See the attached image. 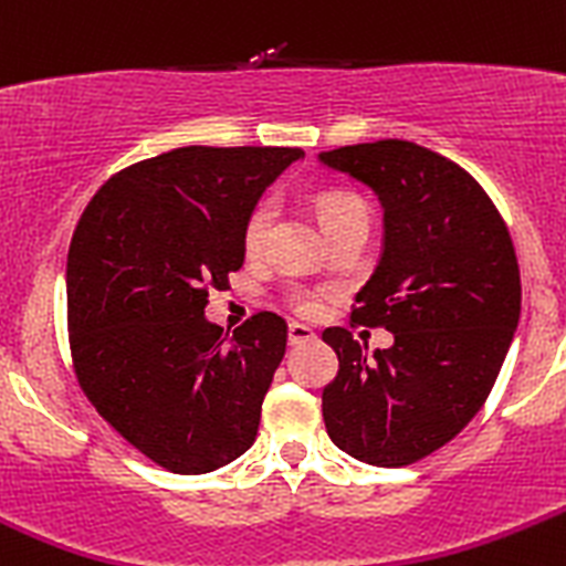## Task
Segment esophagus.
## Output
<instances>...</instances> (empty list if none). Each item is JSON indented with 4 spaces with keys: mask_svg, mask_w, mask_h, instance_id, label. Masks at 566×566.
I'll return each instance as SVG.
<instances>
[{
    "mask_svg": "<svg viewBox=\"0 0 566 566\" xmlns=\"http://www.w3.org/2000/svg\"><path fill=\"white\" fill-rule=\"evenodd\" d=\"M310 339H315V332H312L310 326H304V323H290L287 326V343L290 345L310 343Z\"/></svg>",
    "mask_w": 566,
    "mask_h": 566,
    "instance_id": "1",
    "label": "esophagus"
}]
</instances>
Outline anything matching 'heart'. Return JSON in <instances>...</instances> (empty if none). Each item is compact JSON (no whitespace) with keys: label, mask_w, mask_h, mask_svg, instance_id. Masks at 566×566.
I'll return each instance as SVG.
<instances>
[{"label":"heart","mask_w":566,"mask_h":566,"mask_svg":"<svg viewBox=\"0 0 566 566\" xmlns=\"http://www.w3.org/2000/svg\"><path fill=\"white\" fill-rule=\"evenodd\" d=\"M317 218H321L323 229H332L334 223L345 221L350 216H367V207L359 196L345 193V190H326L315 199ZM273 216H276V205L273 199H260L249 210L243 221V249L245 254L256 256L268 243V234H271ZM332 295L328 287H310V284H290L284 287V304L293 312L304 317L321 315L323 306H326V298Z\"/></svg>","instance_id":"b5f03b06"}]
</instances>
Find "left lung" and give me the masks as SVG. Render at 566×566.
<instances>
[{
	"label": "left lung",
	"instance_id": "1",
	"mask_svg": "<svg viewBox=\"0 0 566 566\" xmlns=\"http://www.w3.org/2000/svg\"><path fill=\"white\" fill-rule=\"evenodd\" d=\"M321 163L381 201L384 251L350 326L395 337L367 354L348 328L323 332L339 359L323 420L348 457L403 468L451 442L495 387L520 321L517 254L486 190L437 151L387 137Z\"/></svg>",
	"mask_w": 566,
	"mask_h": 566
}]
</instances>
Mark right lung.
Here are the masks:
<instances>
[{
	"mask_svg": "<svg viewBox=\"0 0 566 566\" xmlns=\"http://www.w3.org/2000/svg\"><path fill=\"white\" fill-rule=\"evenodd\" d=\"M298 157L287 146L166 151L113 174L76 223L65 265L76 381L171 473H212L254 446L287 323L256 312L227 339L205 306L243 265L249 210Z\"/></svg>",
	"mask_w": 566,
	"mask_h": 566,
	"instance_id": "1",
	"label": "right lung"
}]
</instances>
